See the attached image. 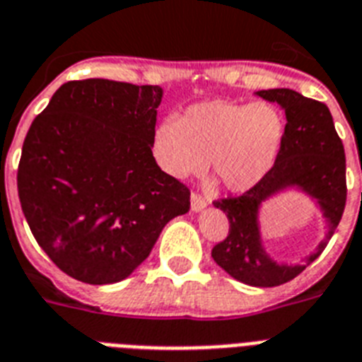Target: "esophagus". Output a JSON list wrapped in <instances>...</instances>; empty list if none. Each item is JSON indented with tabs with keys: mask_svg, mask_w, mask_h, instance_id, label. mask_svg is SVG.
Wrapping results in <instances>:
<instances>
[{
	"mask_svg": "<svg viewBox=\"0 0 362 362\" xmlns=\"http://www.w3.org/2000/svg\"><path fill=\"white\" fill-rule=\"evenodd\" d=\"M208 201L201 193H191V210L193 211H201L202 208L206 206Z\"/></svg>",
	"mask_w": 362,
	"mask_h": 362,
	"instance_id": "1",
	"label": "esophagus"
}]
</instances>
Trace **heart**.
I'll use <instances>...</instances> for the list:
<instances>
[{
  "instance_id": "obj_1",
  "label": "heart",
  "mask_w": 362,
  "mask_h": 362,
  "mask_svg": "<svg viewBox=\"0 0 362 362\" xmlns=\"http://www.w3.org/2000/svg\"><path fill=\"white\" fill-rule=\"evenodd\" d=\"M284 137V117L272 104L210 100L167 117L152 137L158 165L175 178H187L210 163L228 191L251 189L269 173Z\"/></svg>"
}]
</instances>
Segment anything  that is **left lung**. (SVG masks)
I'll return each instance as SVG.
<instances>
[{"mask_svg": "<svg viewBox=\"0 0 362 362\" xmlns=\"http://www.w3.org/2000/svg\"><path fill=\"white\" fill-rule=\"evenodd\" d=\"M258 96L277 102L286 113L284 137L277 160L262 180L240 197L214 201L228 217V234L216 243L211 257L225 272L249 286H281L292 281L320 257L339 227L346 208V154L334 130L327 105L292 89L258 90ZM288 185H298L320 202L328 217L329 234L319 251L301 267H281L262 249L257 232V206L267 196Z\"/></svg>", "mask_w": 362, "mask_h": 362, "instance_id": "1", "label": "left lung"}]
</instances>
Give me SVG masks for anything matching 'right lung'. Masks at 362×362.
I'll return each instance as SVG.
<instances>
[{"label": "right lung", "mask_w": 362, "mask_h": 362, "mask_svg": "<svg viewBox=\"0 0 362 362\" xmlns=\"http://www.w3.org/2000/svg\"><path fill=\"white\" fill-rule=\"evenodd\" d=\"M158 85L76 79L37 115L22 146L18 197L35 240L87 284L119 283L189 210V187L152 156Z\"/></svg>", "instance_id": "1"}]
</instances>
